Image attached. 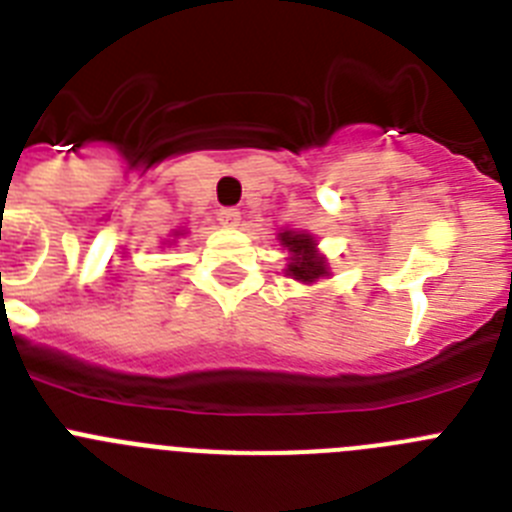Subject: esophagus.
Wrapping results in <instances>:
<instances>
[{"label": "esophagus", "mask_w": 512, "mask_h": 512, "mask_svg": "<svg viewBox=\"0 0 512 512\" xmlns=\"http://www.w3.org/2000/svg\"><path fill=\"white\" fill-rule=\"evenodd\" d=\"M217 220H220L223 228H235V225L241 223V212L233 210V207H225V210L217 212Z\"/></svg>", "instance_id": "obj_1"}]
</instances>
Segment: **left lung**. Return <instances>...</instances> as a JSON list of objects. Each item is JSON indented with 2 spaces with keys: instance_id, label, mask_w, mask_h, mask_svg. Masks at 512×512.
Listing matches in <instances>:
<instances>
[{
  "instance_id": "obj_1",
  "label": "left lung",
  "mask_w": 512,
  "mask_h": 512,
  "mask_svg": "<svg viewBox=\"0 0 512 512\" xmlns=\"http://www.w3.org/2000/svg\"><path fill=\"white\" fill-rule=\"evenodd\" d=\"M279 243L292 253L287 264V277L312 284L330 274L328 261H325V256H320L318 243L310 233H305V230H284V233H279Z\"/></svg>"
}]
</instances>
